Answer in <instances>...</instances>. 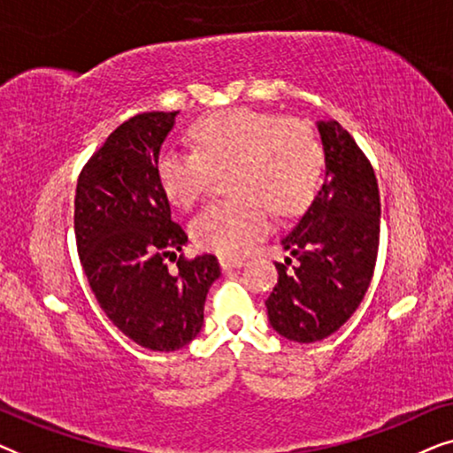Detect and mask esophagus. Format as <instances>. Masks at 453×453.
I'll list each match as a JSON object with an SVG mask.
<instances>
[{
    "label": "esophagus",
    "instance_id": "esophagus-1",
    "mask_svg": "<svg viewBox=\"0 0 453 453\" xmlns=\"http://www.w3.org/2000/svg\"><path fill=\"white\" fill-rule=\"evenodd\" d=\"M239 265H243V259L226 257V256L220 257V268L222 270H233V268H239Z\"/></svg>",
    "mask_w": 453,
    "mask_h": 453
}]
</instances>
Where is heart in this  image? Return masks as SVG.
Instances as JSON below:
<instances>
[{
	"label": "heart",
	"mask_w": 453,
	"mask_h": 453,
	"mask_svg": "<svg viewBox=\"0 0 453 453\" xmlns=\"http://www.w3.org/2000/svg\"><path fill=\"white\" fill-rule=\"evenodd\" d=\"M191 150L166 146L157 158L163 194L177 208H191L226 171L233 197L208 203L191 220L196 245L219 256H243L278 219L301 214L313 202L324 173V150L305 121L253 109L202 117L189 129Z\"/></svg>",
	"instance_id": "b5f03b06"
}]
</instances>
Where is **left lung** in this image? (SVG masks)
Masks as SVG:
<instances>
[{"mask_svg":"<svg viewBox=\"0 0 453 453\" xmlns=\"http://www.w3.org/2000/svg\"><path fill=\"white\" fill-rule=\"evenodd\" d=\"M326 181L296 226L282 239L293 259L276 262L270 326L293 342L324 340L361 305L380 250V189L369 158L334 119L318 121ZM291 268L288 269V265Z\"/></svg>","mask_w":453,"mask_h":453,"instance_id":"1","label":"left lung"}]
</instances>
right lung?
I'll return each instance as SVG.
<instances>
[{"label": "right lung", "mask_w": 453, "mask_h": 453, "mask_svg": "<svg viewBox=\"0 0 453 453\" xmlns=\"http://www.w3.org/2000/svg\"><path fill=\"white\" fill-rule=\"evenodd\" d=\"M177 111H152L123 121L80 171L73 231L80 264L98 305L117 330L142 349L171 352L202 330L219 259L177 253L188 234L171 220L157 177L160 146ZM178 268H165V257Z\"/></svg>", "instance_id": "right-lung-1"}]
</instances>
